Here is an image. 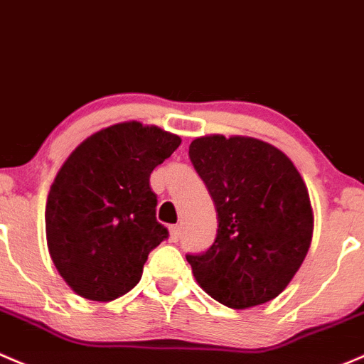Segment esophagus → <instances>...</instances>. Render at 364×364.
I'll use <instances>...</instances> for the list:
<instances>
[{
  "instance_id": "esophagus-1",
  "label": "esophagus",
  "mask_w": 364,
  "mask_h": 364,
  "mask_svg": "<svg viewBox=\"0 0 364 364\" xmlns=\"http://www.w3.org/2000/svg\"><path fill=\"white\" fill-rule=\"evenodd\" d=\"M169 230H171V239L174 240V242H178L179 237H181V227H179V225H172Z\"/></svg>"
}]
</instances>
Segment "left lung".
Here are the masks:
<instances>
[{"label": "left lung", "mask_w": 364, "mask_h": 364, "mask_svg": "<svg viewBox=\"0 0 364 364\" xmlns=\"http://www.w3.org/2000/svg\"><path fill=\"white\" fill-rule=\"evenodd\" d=\"M188 155L218 213L213 246L186 255L195 279L232 309L272 300L311 247L314 216L300 172L281 150L255 137H197Z\"/></svg>", "instance_id": "obj_1"}]
</instances>
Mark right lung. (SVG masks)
<instances>
[{
    "label": "right lung",
    "instance_id": "add662e5",
    "mask_svg": "<svg viewBox=\"0 0 364 364\" xmlns=\"http://www.w3.org/2000/svg\"><path fill=\"white\" fill-rule=\"evenodd\" d=\"M181 137L124 122L87 137L53 179L45 209L52 262L80 296L112 301L131 291L169 232L156 221L150 174Z\"/></svg>",
    "mask_w": 364,
    "mask_h": 364
}]
</instances>
